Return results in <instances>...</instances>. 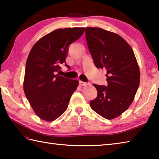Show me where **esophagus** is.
Returning a JSON list of instances; mask_svg holds the SVG:
<instances>
[{"mask_svg": "<svg viewBox=\"0 0 159 159\" xmlns=\"http://www.w3.org/2000/svg\"><path fill=\"white\" fill-rule=\"evenodd\" d=\"M87 83H86L85 82H83V81H81V80H80L79 81V85L80 86H83V85H85Z\"/></svg>", "mask_w": 159, "mask_h": 159, "instance_id": "obj_1", "label": "esophagus"}]
</instances>
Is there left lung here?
<instances>
[{"instance_id":"obj_1","label":"left lung","mask_w":159,"mask_h":159,"mask_svg":"<svg viewBox=\"0 0 159 159\" xmlns=\"http://www.w3.org/2000/svg\"><path fill=\"white\" fill-rule=\"evenodd\" d=\"M88 49L98 69L107 70L108 85L93 84L98 97L90 102L93 111L107 119L128 109L138 91L140 74L133 49L121 36L101 28H85Z\"/></svg>"}]
</instances>
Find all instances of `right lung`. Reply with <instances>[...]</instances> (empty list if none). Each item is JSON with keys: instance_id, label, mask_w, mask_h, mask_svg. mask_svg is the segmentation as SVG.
I'll use <instances>...</instances> for the list:
<instances>
[{"instance_id": "right-lung-1", "label": "right lung", "mask_w": 159, "mask_h": 159, "mask_svg": "<svg viewBox=\"0 0 159 159\" xmlns=\"http://www.w3.org/2000/svg\"><path fill=\"white\" fill-rule=\"evenodd\" d=\"M84 31L82 27L56 29L39 40L29 54L24 91L35 114L43 120L52 121L60 117L79 85V80L57 73L60 64L65 63L69 45Z\"/></svg>"}]
</instances>
